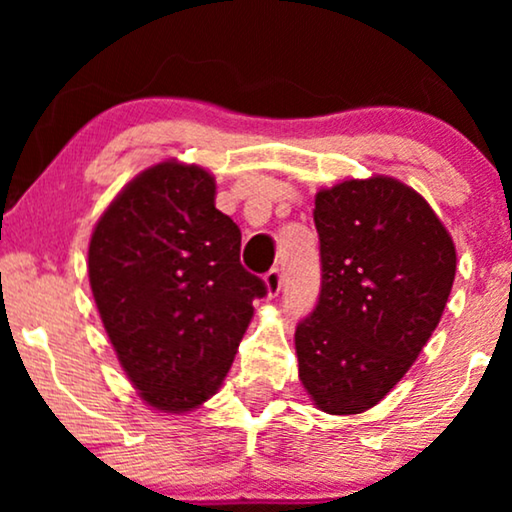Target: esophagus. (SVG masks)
Instances as JSON below:
<instances>
[{
  "mask_svg": "<svg viewBox=\"0 0 512 512\" xmlns=\"http://www.w3.org/2000/svg\"><path fill=\"white\" fill-rule=\"evenodd\" d=\"M263 282H265V289H268V296L275 298V296H279V291H282L284 277H282V272H279L277 268H272L270 272H265Z\"/></svg>",
  "mask_w": 512,
  "mask_h": 512,
  "instance_id": "34e87169",
  "label": "esophagus"
}]
</instances>
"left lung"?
<instances>
[{
    "mask_svg": "<svg viewBox=\"0 0 512 512\" xmlns=\"http://www.w3.org/2000/svg\"><path fill=\"white\" fill-rule=\"evenodd\" d=\"M321 291L296 328L298 377L328 415H359L408 373L443 317L457 251L422 195L391 177L314 198Z\"/></svg>",
    "mask_w": 512,
    "mask_h": 512,
    "instance_id": "obj_1",
    "label": "left lung"
}]
</instances>
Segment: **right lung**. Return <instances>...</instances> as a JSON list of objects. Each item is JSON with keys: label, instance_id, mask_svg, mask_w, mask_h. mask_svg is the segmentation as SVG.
<instances>
[{"label": "right lung", "instance_id": "obj_1", "mask_svg": "<svg viewBox=\"0 0 512 512\" xmlns=\"http://www.w3.org/2000/svg\"><path fill=\"white\" fill-rule=\"evenodd\" d=\"M214 177L165 160L137 174L90 237L102 324L139 396L188 412L216 394L268 289L240 263L242 233L214 207Z\"/></svg>", "mask_w": 512, "mask_h": 512}]
</instances>
